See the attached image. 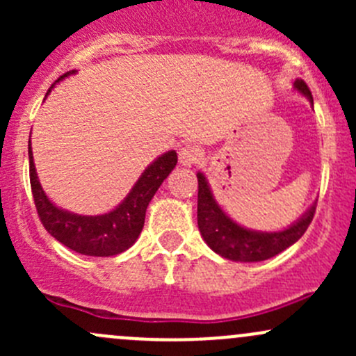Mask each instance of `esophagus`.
Wrapping results in <instances>:
<instances>
[{"instance_id": "esophagus-1", "label": "esophagus", "mask_w": 356, "mask_h": 356, "mask_svg": "<svg viewBox=\"0 0 356 356\" xmlns=\"http://www.w3.org/2000/svg\"><path fill=\"white\" fill-rule=\"evenodd\" d=\"M201 149L198 146H191V145H186L184 148L179 149V161H181V165H184V167H191V165L198 163L201 160Z\"/></svg>"}]
</instances>
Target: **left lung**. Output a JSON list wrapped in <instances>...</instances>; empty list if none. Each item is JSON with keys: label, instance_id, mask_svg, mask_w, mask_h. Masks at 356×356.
Returning a JSON list of instances; mask_svg holds the SVG:
<instances>
[{"label": "left lung", "instance_id": "left-lung-1", "mask_svg": "<svg viewBox=\"0 0 356 356\" xmlns=\"http://www.w3.org/2000/svg\"><path fill=\"white\" fill-rule=\"evenodd\" d=\"M294 89L300 91L314 103L312 92L305 81L298 79ZM198 227L204 243L217 254L232 261H264L275 257L286 248L298 241L310 225L315 213L312 204L303 217L288 229L279 232H258L236 224L225 211L218 207L210 191L207 177L198 172Z\"/></svg>", "mask_w": 356, "mask_h": 356}]
</instances>
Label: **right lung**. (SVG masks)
<instances>
[{
	"label": "right lung",
	"mask_w": 356,
	"mask_h": 356,
	"mask_svg": "<svg viewBox=\"0 0 356 356\" xmlns=\"http://www.w3.org/2000/svg\"><path fill=\"white\" fill-rule=\"evenodd\" d=\"M70 74H75V70L63 74L58 81ZM53 86L48 92L51 91ZM175 165H177V153L172 149L158 156L143 172L131 193L115 210L103 215H77L53 204L42 191L35 174L31 141H29V175H31V189L39 220L56 241L88 257H113L134 245L145 225L146 208L149 201L155 196L161 182L174 170Z\"/></svg>",
	"instance_id": "obj_1"
}]
</instances>
